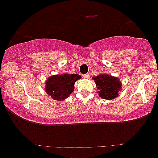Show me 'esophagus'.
<instances>
[{
    "instance_id": "34e87169",
    "label": "esophagus",
    "mask_w": 158,
    "mask_h": 158,
    "mask_svg": "<svg viewBox=\"0 0 158 158\" xmlns=\"http://www.w3.org/2000/svg\"><path fill=\"white\" fill-rule=\"evenodd\" d=\"M89 77H90L89 73H86V74H84V75H83V77L85 78V79H88V78H89Z\"/></svg>"
}]
</instances>
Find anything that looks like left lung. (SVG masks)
I'll return each mask as SVG.
<instances>
[{"mask_svg":"<svg viewBox=\"0 0 158 158\" xmlns=\"http://www.w3.org/2000/svg\"><path fill=\"white\" fill-rule=\"evenodd\" d=\"M96 86L97 87L99 97L105 99H114L118 96L121 90L122 83L117 77L107 74H100L94 77Z\"/></svg>","mask_w":158,"mask_h":158,"instance_id":"8db88e82","label":"left lung"}]
</instances>
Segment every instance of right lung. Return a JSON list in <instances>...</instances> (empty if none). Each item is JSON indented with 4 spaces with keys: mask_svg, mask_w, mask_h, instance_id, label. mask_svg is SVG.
Instances as JSON below:
<instances>
[{
    "mask_svg": "<svg viewBox=\"0 0 158 158\" xmlns=\"http://www.w3.org/2000/svg\"><path fill=\"white\" fill-rule=\"evenodd\" d=\"M80 78L77 73L52 76L47 79L45 90L55 100H64L73 93L74 84Z\"/></svg>",
    "mask_w": 158,
    "mask_h": 158,
    "instance_id": "add662e5",
    "label": "right lung"
}]
</instances>
